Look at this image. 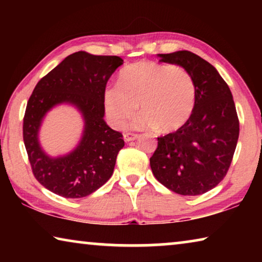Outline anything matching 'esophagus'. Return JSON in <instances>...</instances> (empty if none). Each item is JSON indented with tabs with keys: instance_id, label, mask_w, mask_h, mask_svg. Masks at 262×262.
Returning a JSON list of instances; mask_svg holds the SVG:
<instances>
[{
	"instance_id": "34e87169",
	"label": "esophagus",
	"mask_w": 262,
	"mask_h": 262,
	"mask_svg": "<svg viewBox=\"0 0 262 262\" xmlns=\"http://www.w3.org/2000/svg\"><path fill=\"white\" fill-rule=\"evenodd\" d=\"M137 137H139V135L134 134V133H125V134H123V139H125L126 142L134 141L137 139Z\"/></svg>"
}]
</instances>
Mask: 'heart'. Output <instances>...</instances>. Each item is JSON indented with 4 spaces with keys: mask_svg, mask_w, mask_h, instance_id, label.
<instances>
[{
    "mask_svg": "<svg viewBox=\"0 0 262 262\" xmlns=\"http://www.w3.org/2000/svg\"><path fill=\"white\" fill-rule=\"evenodd\" d=\"M195 84L192 75L179 66L140 61L125 68L120 83L105 89L104 105L108 120L120 127L136 112L137 128H156L172 133L184 127L195 106Z\"/></svg>",
    "mask_w": 262,
    "mask_h": 262,
    "instance_id": "b5f03b06",
    "label": "heart"
}]
</instances>
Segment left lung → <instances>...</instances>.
<instances>
[{
    "instance_id": "obj_1",
    "label": "left lung",
    "mask_w": 262,
    "mask_h": 262,
    "mask_svg": "<svg viewBox=\"0 0 262 262\" xmlns=\"http://www.w3.org/2000/svg\"><path fill=\"white\" fill-rule=\"evenodd\" d=\"M158 56L192 75L196 97L187 123L157 137L150 166L155 178L172 192L200 195L223 180L232 162L239 136L232 94L214 66L194 53L178 51Z\"/></svg>"
}]
</instances>
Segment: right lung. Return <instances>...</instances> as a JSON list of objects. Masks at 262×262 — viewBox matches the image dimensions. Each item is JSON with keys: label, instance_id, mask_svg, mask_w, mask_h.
Masks as SVG:
<instances>
[{"label": "right lung", "instance_id": "right-lung-1", "mask_svg": "<svg viewBox=\"0 0 262 262\" xmlns=\"http://www.w3.org/2000/svg\"><path fill=\"white\" fill-rule=\"evenodd\" d=\"M122 63L119 56L76 52L35 85L26 105L23 139L35 179L54 194L67 199L88 196L113 174L125 141L104 120V92ZM60 103L73 104L82 113L84 130L72 153L50 158L40 147L37 133L46 113Z\"/></svg>", "mask_w": 262, "mask_h": 262}]
</instances>
